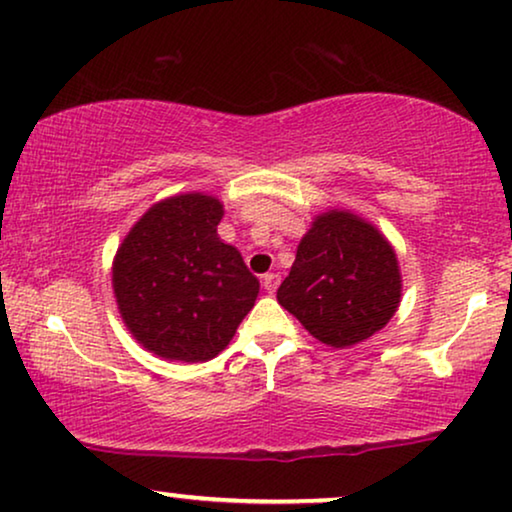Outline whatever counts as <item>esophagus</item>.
<instances>
[{"instance_id":"34e87169","label":"esophagus","mask_w":512,"mask_h":512,"mask_svg":"<svg viewBox=\"0 0 512 512\" xmlns=\"http://www.w3.org/2000/svg\"><path fill=\"white\" fill-rule=\"evenodd\" d=\"M278 283H280L278 273H264V276H262V285H264V290L269 292V294H273V292L278 290Z\"/></svg>"}]
</instances>
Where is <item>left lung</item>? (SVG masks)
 <instances>
[{
    "label": "left lung",
    "instance_id": "8db88e82",
    "mask_svg": "<svg viewBox=\"0 0 512 512\" xmlns=\"http://www.w3.org/2000/svg\"><path fill=\"white\" fill-rule=\"evenodd\" d=\"M401 301L394 248L371 222L348 211L315 218L297 248L278 304L308 334L331 348H348L383 329Z\"/></svg>",
    "mask_w": 512,
    "mask_h": 512
}]
</instances>
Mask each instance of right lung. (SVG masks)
I'll use <instances>...</instances> for the list:
<instances>
[{
    "label": "right lung",
    "mask_w": 512,
    "mask_h": 512,
    "mask_svg": "<svg viewBox=\"0 0 512 512\" xmlns=\"http://www.w3.org/2000/svg\"><path fill=\"white\" fill-rule=\"evenodd\" d=\"M222 204L201 192L150 206L113 259V292L143 348L178 362H206L227 348L255 306L259 280L220 241Z\"/></svg>",
    "instance_id": "1"
}]
</instances>
